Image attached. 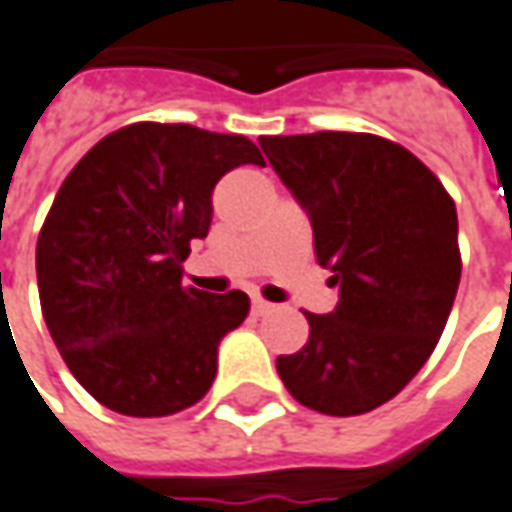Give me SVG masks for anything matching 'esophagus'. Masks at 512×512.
Masks as SVG:
<instances>
[{
    "mask_svg": "<svg viewBox=\"0 0 512 512\" xmlns=\"http://www.w3.org/2000/svg\"><path fill=\"white\" fill-rule=\"evenodd\" d=\"M270 310H273V304H270V301H264V298H253V315H267Z\"/></svg>",
    "mask_w": 512,
    "mask_h": 512,
    "instance_id": "1",
    "label": "esophagus"
}]
</instances>
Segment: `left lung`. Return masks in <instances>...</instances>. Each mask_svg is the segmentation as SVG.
Masks as SVG:
<instances>
[{
  "label": "left lung",
  "mask_w": 512,
  "mask_h": 512,
  "mask_svg": "<svg viewBox=\"0 0 512 512\" xmlns=\"http://www.w3.org/2000/svg\"><path fill=\"white\" fill-rule=\"evenodd\" d=\"M310 214L321 267L341 287L329 315L304 312L310 341L276 369L301 406L352 417L383 406L423 369L462 276L456 205L437 174L366 132L259 137Z\"/></svg>",
  "instance_id": "obj_1"
}]
</instances>
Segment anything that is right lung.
Here are the masks:
<instances>
[{"label": "right lung", "instance_id": "1", "mask_svg": "<svg viewBox=\"0 0 512 512\" xmlns=\"http://www.w3.org/2000/svg\"><path fill=\"white\" fill-rule=\"evenodd\" d=\"M264 166L245 135L140 120L89 149L58 188L36 245L41 312L64 363L101 406L168 417L205 397L216 346L250 310L183 284L211 191Z\"/></svg>", "mask_w": 512, "mask_h": 512}]
</instances>
